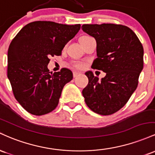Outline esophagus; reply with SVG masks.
<instances>
[{"mask_svg":"<svg viewBox=\"0 0 155 155\" xmlns=\"http://www.w3.org/2000/svg\"><path fill=\"white\" fill-rule=\"evenodd\" d=\"M81 74V72H77V71H74V72H73V75H74V77H77L78 75H79V74Z\"/></svg>","mask_w":155,"mask_h":155,"instance_id":"obj_1","label":"esophagus"}]
</instances>
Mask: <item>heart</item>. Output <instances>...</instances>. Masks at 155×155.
<instances>
[{
    "label": "heart",
    "instance_id": "1",
    "mask_svg": "<svg viewBox=\"0 0 155 155\" xmlns=\"http://www.w3.org/2000/svg\"><path fill=\"white\" fill-rule=\"evenodd\" d=\"M86 37H89V36H82V37L81 38V39H83V38H86ZM75 67H77V68H80V67H82V64H76Z\"/></svg>",
    "mask_w": 155,
    "mask_h": 155
}]
</instances>
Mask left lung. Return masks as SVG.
Listing matches in <instances>:
<instances>
[{
	"instance_id": "obj_1",
	"label": "left lung",
	"mask_w": 155,
	"mask_h": 155,
	"mask_svg": "<svg viewBox=\"0 0 155 155\" xmlns=\"http://www.w3.org/2000/svg\"><path fill=\"white\" fill-rule=\"evenodd\" d=\"M82 30L97 41V58L91 68L106 73L99 80L91 71L82 94L88 107L100 115L114 114L135 91L143 68V48L130 28L111 23L85 24Z\"/></svg>"
}]
</instances>
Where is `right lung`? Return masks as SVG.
Wrapping results in <instances>:
<instances>
[{"label":"right lung","instance_id":"1","mask_svg":"<svg viewBox=\"0 0 155 155\" xmlns=\"http://www.w3.org/2000/svg\"><path fill=\"white\" fill-rule=\"evenodd\" d=\"M80 29V24L36 21L24 26L12 41L7 76L15 98L28 113L45 115L57 107L62 89L73 74L67 68L50 72V57L61 54Z\"/></svg>","mask_w":155,"mask_h":155}]
</instances>
